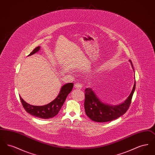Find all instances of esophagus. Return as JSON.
Instances as JSON below:
<instances>
[{
    "label": "esophagus",
    "mask_w": 155,
    "mask_h": 155,
    "mask_svg": "<svg viewBox=\"0 0 155 155\" xmlns=\"http://www.w3.org/2000/svg\"><path fill=\"white\" fill-rule=\"evenodd\" d=\"M74 87H75V88H76L81 89L82 88V84L80 83V82H77V83L75 84Z\"/></svg>",
    "instance_id": "obj_1"
}]
</instances>
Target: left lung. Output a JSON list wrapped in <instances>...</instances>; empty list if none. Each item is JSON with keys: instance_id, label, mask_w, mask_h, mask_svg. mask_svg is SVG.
I'll use <instances>...</instances> for the list:
<instances>
[{"instance_id": "left-lung-1", "label": "left lung", "mask_w": 155, "mask_h": 155, "mask_svg": "<svg viewBox=\"0 0 155 155\" xmlns=\"http://www.w3.org/2000/svg\"><path fill=\"white\" fill-rule=\"evenodd\" d=\"M131 66L133 67V64ZM135 89V81L133 90L130 95L123 103L118 105H111L102 102L92 88H86L85 90L84 107L86 114L89 118L96 122H107L120 117L128 110Z\"/></svg>"}]
</instances>
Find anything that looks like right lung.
<instances>
[{"instance_id":"1","label":"right lung","mask_w":155,"mask_h":155,"mask_svg":"<svg viewBox=\"0 0 155 155\" xmlns=\"http://www.w3.org/2000/svg\"><path fill=\"white\" fill-rule=\"evenodd\" d=\"M40 50V46L35 48L28 56H31ZM73 83H68L64 85L60 89L58 96L51 103L44 106H33L25 102L21 97L20 96L22 106L25 111L30 114L38 118H52L57 115L61 109L63 104L64 103L67 95L72 91Z\"/></svg>"}]
</instances>
